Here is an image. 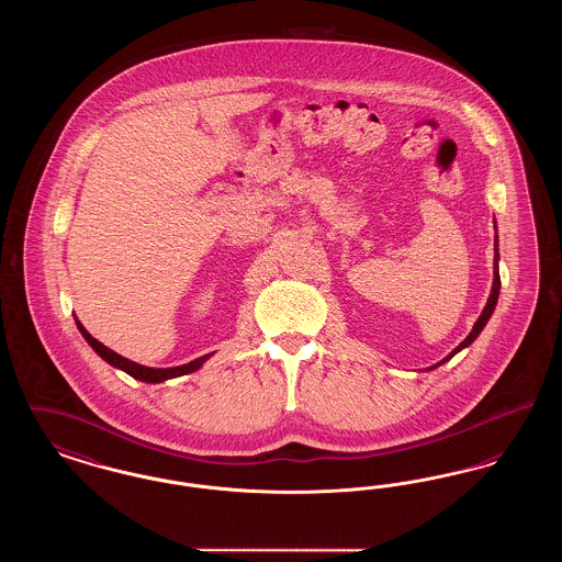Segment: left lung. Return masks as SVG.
<instances>
[{"mask_svg":"<svg viewBox=\"0 0 562 562\" xmlns=\"http://www.w3.org/2000/svg\"><path fill=\"white\" fill-rule=\"evenodd\" d=\"M499 244H497V236H495V263H493V286H491V294H488V301H486V305H484V310H482L481 316H479V321L474 324V328L470 330V335L457 346V348L445 358V360H440L438 364H434V367H429L428 371L431 369H436V367H440V364H445L447 360H451L457 351H461L463 348H468V346H472L474 344V339L479 337L482 333V328L486 326V322L488 318L493 316V312H495V305H497V299H499V289H502V280H499V248H497Z\"/></svg>","mask_w":562,"mask_h":562,"instance_id":"1","label":"left lung"}]
</instances>
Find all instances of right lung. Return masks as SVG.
Listing matches in <instances>:
<instances>
[{
    "mask_svg": "<svg viewBox=\"0 0 562 562\" xmlns=\"http://www.w3.org/2000/svg\"><path fill=\"white\" fill-rule=\"evenodd\" d=\"M76 324H78V328H80L81 337L88 341V346L94 349L108 364L120 369V371H124V373L131 374V376L138 379V381H145V383H161V381H168V379H175V376H181V374L193 373V371H198V369L213 356V353H206V356H202V358L191 360L189 364L172 367V369H151V367L136 364L133 360H128V358L115 353L113 349L105 348L101 341H97V339L81 326V322L78 321V318H76Z\"/></svg>",
    "mask_w": 562,
    "mask_h": 562,
    "instance_id": "1",
    "label": "right lung"
}]
</instances>
